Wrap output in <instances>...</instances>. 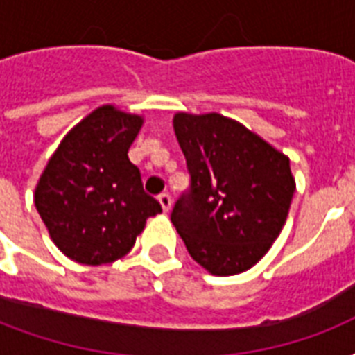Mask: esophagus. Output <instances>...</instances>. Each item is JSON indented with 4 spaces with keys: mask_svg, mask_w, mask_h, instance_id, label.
Here are the masks:
<instances>
[{
    "mask_svg": "<svg viewBox=\"0 0 355 355\" xmlns=\"http://www.w3.org/2000/svg\"><path fill=\"white\" fill-rule=\"evenodd\" d=\"M158 202H160L164 214H169V210H171V205H173L171 197H169L167 193H162L160 197H158Z\"/></svg>",
    "mask_w": 355,
    "mask_h": 355,
    "instance_id": "esophagus-1",
    "label": "esophagus"
}]
</instances>
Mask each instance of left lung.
<instances>
[{
    "instance_id": "1",
    "label": "left lung",
    "mask_w": 355,
    "mask_h": 355,
    "mask_svg": "<svg viewBox=\"0 0 355 355\" xmlns=\"http://www.w3.org/2000/svg\"><path fill=\"white\" fill-rule=\"evenodd\" d=\"M173 128L191 175V191L173 208V225L210 275L245 272L286 225L297 188L289 156L217 112H177Z\"/></svg>"
}]
</instances>
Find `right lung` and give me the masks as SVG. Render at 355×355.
Here are the masks:
<instances>
[{
    "label": "right lung",
    "mask_w": 355,
    "mask_h": 355,
    "mask_svg": "<svg viewBox=\"0 0 355 355\" xmlns=\"http://www.w3.org/2000/svg\"><path fill=\"white\" fill-rule=\"evenodd\" d=\"M144 121L110 103L97 107L64 136L36 182L35 206L47 234L77 263L123 258L147 219L162 214L128 160Z\"/></svg>",
    "instance_id": "1"
}]
</instances>
